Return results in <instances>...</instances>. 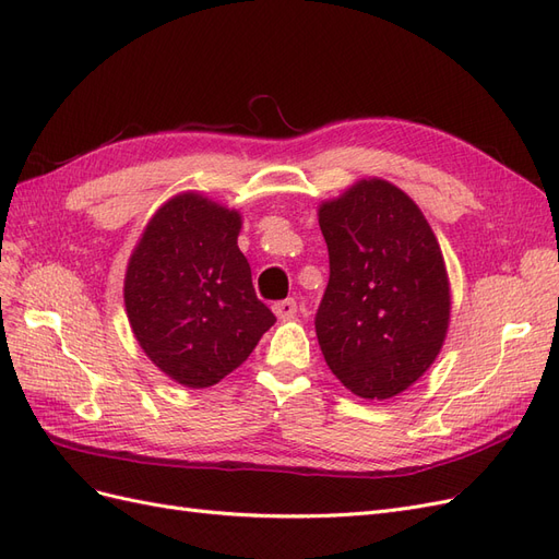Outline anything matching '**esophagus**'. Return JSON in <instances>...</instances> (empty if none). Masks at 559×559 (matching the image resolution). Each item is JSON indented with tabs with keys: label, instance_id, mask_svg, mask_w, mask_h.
<instances>
[{
	"label": "esophagus",
	"instance_id": "esophagus-1",
	"mask_svg": "<svg viewBox=\"0 0 559 559\" xmlns=\"http://www.w3.org/2000/svg\"><path fill=\"white\" fill-rule=\"evenodd\" d=\"M273 310H275V314H277L280 319H292V317L296 314L298 306H296L294 298H284V300H277V302H275Z\"/></svg>",
	"mask_w": 559,
	"mask_h": 559
}]
</instances>
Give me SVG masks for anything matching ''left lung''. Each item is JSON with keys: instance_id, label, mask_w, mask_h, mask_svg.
<instances>
[{"instance_id": "left-lung-1", "label": "left lung", "mask_w": 559, "mask_h": 559, "mask_svg": "<svg viewBox=\"0 0 559 559\" xmlns=\"http://www.w3.org/2000/svg\"><path fill=\"white\" fill-rule=\"evenodd\" d=\"M329 284L314 329L333 376L384 401L425 376L443 347L450 284L425 214L394 183L364 179L319 207Z\"/></svg>"}]
</instances>
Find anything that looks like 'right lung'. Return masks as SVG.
Masks as SVG:
<instances>
[{
    "instance_id": "right-lung-1",
    "label": "right lung",
    "mask_w": 559,
    "mask_h": 559,
    "mask_svg": "<svg viewBox=\"0 0 559 559\" xmlns=\"http://www.w3.org/2000/svg\"><path fill=\"white\" fill-rule=\"evenodd\" d=\"M240 226L235 210L181 193L154 214L130 257L123 298L132 333L183 386L224 380L275 324L253 292Z\"/></svg>"
}]
</instances>
